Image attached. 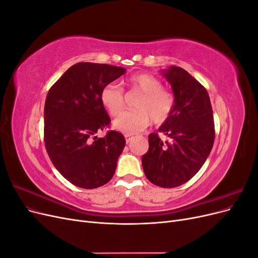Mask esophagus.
I'll return each instance as SVG.
<instances>
[{
	"instance_id": "1",
	"label": "esophagus",
	"mask_w": 258,
	"mask_h": 258,
	"mask_svg": "<svg viewBox=\"0 0 258 258\" xmlns=\"http://www.w3.org/2000/svg\"><path fill=\"white\" fill-rule=\"evenodd\" d=\"M132 138H134V137H132L131 135H124V139H126L127 142H130V140H131Z\"/></svg>"
}]
</instances>
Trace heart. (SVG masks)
I'll return each mask as SVG.
<instances>
[{
	"label": "heart",
	"instance_id": "b5f03b06",
	"mask_svg": "<svg viewBox=\"0 0 258 258\" xmlns=\"http://www.w3.org/2000/svg\"><path fill=\"white\" fill-rule=\"evenodd\" d=\"M131 91L140 92L135 107L137 110L120 114L113 121V127L122 134L134 135L144 130L151 120L161 124L169 119L175 105L174 97L170 91L163 89L157 77L141 73L131 76L128 81ZM101 103L113 116L118 115L124 106L123 90L116 84H107L100 92Z\"/></svg>",
	"mask_w": 258,
	"mask_h": 258
}]
</instances>
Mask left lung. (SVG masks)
<instances>
[{"label":"left lung","mask_w":258,"mask_h":258,"mask_svg":"<svg viewBox=\"0 0 258 258\" xmlns=\"http://www.w3.org/2000/svg\"><path fill=\"white\" fill-rule=\"evenodd\" d=\"M160 73L171 85L175 105L158 129L168 140L148 136L142 167L148 181L172 188L188 182L209 157L215 138L213 111L207 89L184 69L171 66Z\"/></svg>","instance_id":"1"}]
</instances>
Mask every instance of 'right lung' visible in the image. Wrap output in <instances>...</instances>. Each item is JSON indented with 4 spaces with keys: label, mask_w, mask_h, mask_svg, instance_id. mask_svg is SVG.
I'll return each mask as SVG.
<instances>
[{
    "label": "right lung",
    "mask_w": 258,
    "mask_h": 258,
    "mask_svg": "<svg viewBox=\"0 0 258 258\" xmlns=\"http://www.w3.org/2000/svg\"><path fill=\"white\" fill-rule=\"evenodd\" d=\"M126 69L79 62L52 85L45 101L44 140L53 166L70 183L92 189L110 182L126 144L120 132L96 134L111 122L100 92Z\"/></svg>",
    "instance_id": "obj_1"
}]
</instances>
